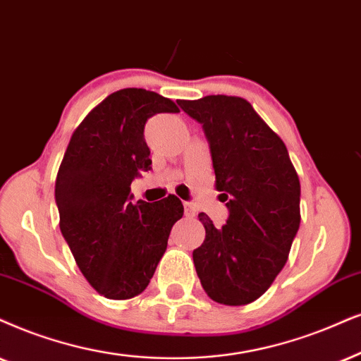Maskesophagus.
I'll return each mask as SVG.
<instances>
[{
  "mask_svg": "<svg viewBox=\"0 0 361 361\" xmlns=\"http://www.w3.org/2000/svg\"><path fill=\"white\" fill-rule=\"evenodd\" d=\"M183 207H185V214H186V216H195L196 208H195L193 203H185Z\"/></svg>",
  "mask_w": 361,
  "mask_h": 361,
  "instance_id": "esophagus-1",
  "label": "esophagus"
}]
</instances>
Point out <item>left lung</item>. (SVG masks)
Returning a JSON list of instances; mask_svg holds the SVG:
<instances>
[{
    "mask_svg": "<svg viewBox=\"0 0 361 361\" xmlns=\"http://www.w3.org/2000/svg\"><path fill=\"white\" fill-rule=\"evenodd\" d=\"M178 104L203 125L214 186L230 212L221 228L198 214L207 235L193 252L196 273L213 302L248 305L288 259L300 228L298 175L285 143L246 99L212 94Z\"/></svg>",
    "mask_w": 361,
    "mask_h": 361,
    "instance_id": "1",
    "label": "left lung"
}]
</instances>
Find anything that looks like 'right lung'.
Instances as JSON below:
<instances>
[{
	"mask_svg": "<svg viewBox=\"0 0 361 361\" xmlns=\"http://www.w3.org/2000/svg\"><path fill=\"white\" fill-rule=\"evenodd\" d=\"M154 91H115L86 115L59 165L54 198L59 230L88 283L109 300H128L148 286L171 226L183 216L175 195L131 202V181L152 159L145 125L157 113H178Z\"/></svg>",
	"mask_w": 361,
	"mask_h": 361,
	"instance_id": "obj_1",
	"label": "right lung"
}]
</instances>
